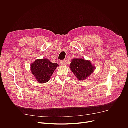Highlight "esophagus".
<instances>
[{
	"mask_svg": "<svg viewBox=\"0 0 128 128\" xmlns=\"http://www.w3.org/2000/svg\"><path fill=\"white\" fill-rule=\"evenodd\" d=\"M60 62L61 64H62V65L65 64V63H66V61L65 60H61Z\"/></svg>",
	"mask_w": 128,
	"mask_h": 128,
	"instance_id": "obj_1",
	"label": "esophagus"
}]
</instances>
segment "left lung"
Listing matches in <instances>:
<instances>
[{"label":"left lung","mask_w":128,"mask_h":128,"mask_svg":"<svg viewBox=\"0 0 128 128\" xmlns=\"http://www.w3.org/2000/svg\"><path fill=\"white\" fill-rule=\"evenodd\" d=\"M70 69L76 76L80 80H85L93 72L95 67L90 61L83 59H74L70 64Z\"/></svg>","instance_id":"8db88e82"}]
</instances>
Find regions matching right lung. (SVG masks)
<instances>
[{"mask_svg": "<svg viewBox=\"0 0 128 128\" xmlns=\"http://www.w3.org/2000/svg\"><path fill=\"white\" fill-rule=\"evenodd\" d=\"M59 65L52 63L48 59H38L31 65V70L36 80L40 83L48 82L54 70Z\"/></svg>", "mask_w": 128, "mask_h": 128, "instance_id": "1", "label": "right lung"}]
</instances>
